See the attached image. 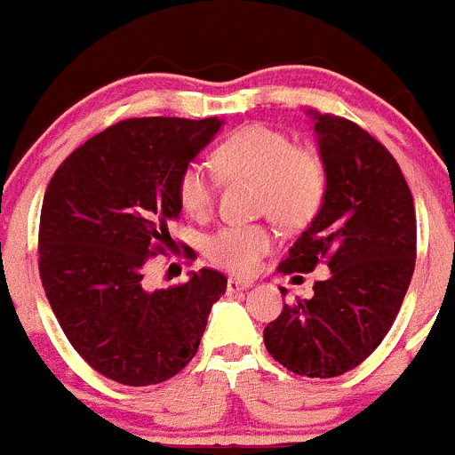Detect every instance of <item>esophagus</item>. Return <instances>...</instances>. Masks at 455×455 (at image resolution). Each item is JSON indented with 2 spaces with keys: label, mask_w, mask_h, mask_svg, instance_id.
I'll list each match as a JSON object with an SVG mask.
<instances>
[{
  "label": "esophagus",
  "mask_w": 455,
  "mask_h": 455,
  "mask_svg": "<svg viewBox=\"0 0 455 455\" xmlns=\"http://www.w3.org/2000/svg\"><path fill=\"white\" fill-rule=\"evenodd\" d=\"M251 285H253L251 280L228 278V280H227V291H228V294H235V291H244V290H249V287H251Z\"/></svg>",
  "instance_id": "obj_1"
}]
</instances>
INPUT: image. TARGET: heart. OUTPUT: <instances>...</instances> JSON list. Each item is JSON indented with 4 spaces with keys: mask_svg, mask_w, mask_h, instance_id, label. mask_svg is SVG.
<instances>
[{
    "mask_svg": "<svg viewBox=\"0 0 455 455\" xmlns=\"http://www.w3.org/2000/svg\"><path fill=\"white\" fill-rule=\"evenodd\" d=\"M220 180L256 181V208L285 228L305 227L323 204L328 177L323 161L278 127L249 123L233 130L213 150ZM177 199L193 218L206 215L215 202V180L199 164H188L177 177ZM271 233L262 224H227L204 240L211 262L251 274L271 249Z\"/></svg>",
    "mask_w": 455,
    "mask_h": 455,
    "instance_id": "1",
    "label": "heart"
}]
</instances>
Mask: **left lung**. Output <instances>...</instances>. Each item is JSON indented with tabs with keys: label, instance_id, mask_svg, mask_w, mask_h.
<instances>
[{
	"label": "left lung",
	"instance_id": "8db88e82",
	"mask_svg": "<svg viewBox=\"0 0 455 455\" xmlns=\"http://www.w3.org/2000/svg\"><path fill=\"white\" fill-rule=\"evenodd\" d=\"M309 114L328 188L280 269L307 274L325 262L330 275L312 299L283 307L265 346L287 371L325 379L359 366L390 330L413 278L418 227L395 156L356 123Z\"/></svg>",
	"mask_w": 455,
	"mask_h": 455
}]
</instances>
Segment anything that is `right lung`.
Segmentation results:
<instances>
[{
  "mask_svg": "<svg viewBox=\"0 0 455 455\" xmlns=\"http://www.w3.org/2000/svg\"><path fill=\"white\" fill-rule=\"evenodd\" d=\"M220 127L218 116L127 118L76 148L46 186L42 287L74 350L108 379L150 386L184 371L227 291L206 267L168 290L143 280L181 213L177 177Z\"/></svg>",
  "mask_w": 455,
  "mask_h": 455,
  "instance_id": "right-lung-1",
  "label": "right lung"
}]
</instances>
